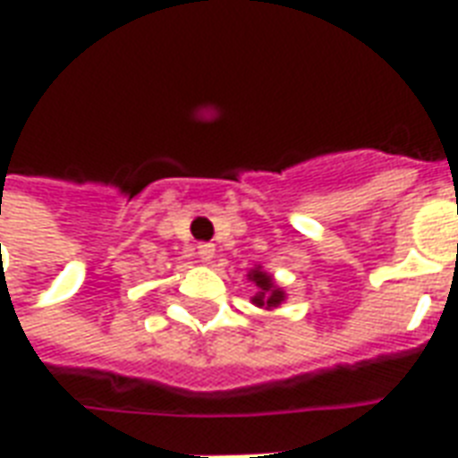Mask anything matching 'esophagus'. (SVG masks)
Here are the masks:
<instances>
[{"label":"esophagus","instance_id":"esophagus-1","mask_svg":"<svg viewBox=\"0 0 458 458\" xmlns=\"http://www.w3.org/2000/svg\"><path fill=\"white\" fill-rule=\"evenodd\" d=\"M213 255H216V248H213L210 242H203V245H199L200 262H210V259H213Z\"/></svg>","mask_w":458,"mask_h":458}]
</instances>
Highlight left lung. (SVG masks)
Instances as JSON below:
<instances>
[{
    "label": "left lung",
    "mask_w": 458,
    "mask_h": 458,
    "mask_svg": "<svg viewBox=\"0 0 458 458\" xmlns=\"http://www.w3.org/2000/svg\"><path fill=\"white\" fill-rule=\"evenodd\" d=\"M248 279L255 282V287H258V294L252 297V304H258L259 309H277L284 301V289L275 284L272 275L255 267L248 275Z\"/></svg>",
    "instance_id": "obj_1"
}]
</instances>
